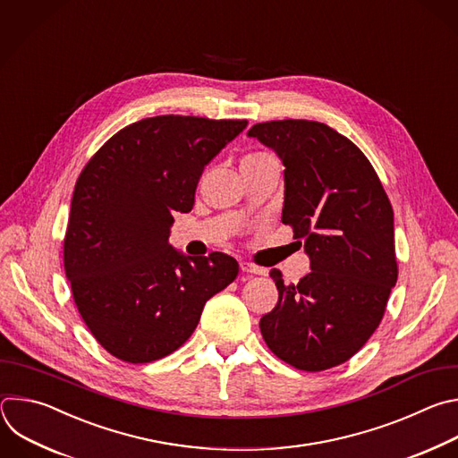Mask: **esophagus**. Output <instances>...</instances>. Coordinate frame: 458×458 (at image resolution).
Masks as SVG:
<instances>
[{"mask_svg":"<svg viewBox=\"0 0 458 458\" xmlns=\"http://www.w3.org/2000/svg\"><path fill=\"white\" fill-rule=\"evenodd\" d=\"M240 268H242L243 272H249V274H265V268H263V267H258V265H254V263H250V261H242V263H240Z\"/></svg>","mask_w":458,"mask_h":458,"instance_id":"obj_1","label":"esophagus"}]
</instances>
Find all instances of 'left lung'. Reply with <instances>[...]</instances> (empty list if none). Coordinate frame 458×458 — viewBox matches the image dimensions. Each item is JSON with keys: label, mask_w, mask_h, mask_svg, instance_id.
I'll list each match as a JSON object with an SVG mask.
<instances>
[{"label": "left lung", "mask_w": 458, "mask_h": 458, "mask_svg": "<svg viewBox=\"0 0 458 458\" xmlns=\"http://www.w3.org/2000/svg\"><path fill=\"white\" fill-rule=\"evenodd\" d=\"M247 135L285 165L282 222L303 242L312 268L291 285L270 270L280 298L259 319L261 335L298 370L334 369L376 332L397 282L392 204L370 160L323 123L268 121Z\"/></svg>", "instance_id": "8db88e82"}]
</instances>
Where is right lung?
<instances>
[{"label": "right lung", "instance_id": "1", "mask_svg": "<svg viewBox=\"0 0 458 458\" xmlns=\"http://www.w3.org/2000/svg\"><path fill=\"white\" fill-rule=\"evenodd\" d=\"M247 121L158 115L133 123L82 167L63 261L75 307L114 357L140 364L184 344L204 305L238 276L224 252L186 258L169 243L209 160Z\"/></svg>", "mask_w": 458, "mask_h": 458}]
</instances>
